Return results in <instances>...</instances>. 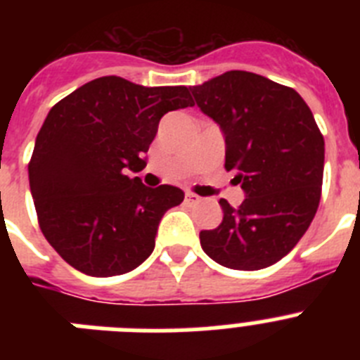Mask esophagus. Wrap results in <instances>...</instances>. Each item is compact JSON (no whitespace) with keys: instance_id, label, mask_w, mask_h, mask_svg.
<instances>
[{"instance_id":"obj_1","label":"esophagus","mask_w":360,"mask_h":360,"mask_svg":"<svg viewBox=\"0 0 360 360\" xmlns=\"http://www.w3.org/2000/svg\"><path fill=\"white\" fill-rule=\"evenodd\" d=\"M200 196L198 195H195V193H187L186 195V202L189 203V205H195V203H198L200 202Z\"/></svg>"}]
</instances>
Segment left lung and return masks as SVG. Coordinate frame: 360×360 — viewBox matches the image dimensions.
I'll use <instances>...</instances> for the list:
<instances>
[{
  "instance_id": "obj_1",
  "label": "left lung",
  "mask_w": 360,
  "mask_h": 360,
  "mask_svg": "<svg viewBox=\"0 0 360 360\" xmlns=\"http://www.w3.org/2000/svg\"><path fill=\"white\" fill-rule=\"evenodd\" d=\"M196 106L219 126L225 169L236 171L245 200H219L224 219L200 232L203 252L234 270L274 265L316 216L324 139L303 97L257 73L231 70L191 88Z\"/></svg>"
}]
</instances>
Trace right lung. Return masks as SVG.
I'll return each mask as SVG.
<instances>
[{
    "mask_svg": "<svg viewBox=\"0 0 360 360\" xmlns=\"http://www.w3.org/2000/svg\"><path fill=\"white\" fill-rule=\"evenodd\" d=\"M195 106L186 86L98 77L49 111L28 164L39 227L57 254L94 278L126 274L155 249L165 211L184 191L148 187L144 155L167 111Z\"/></svg>",
    "mask_w": 360,
    "mask_h": 360,
    "instance_id": "right-lung-1",
    "label": "right lung"
}]
</instances>
